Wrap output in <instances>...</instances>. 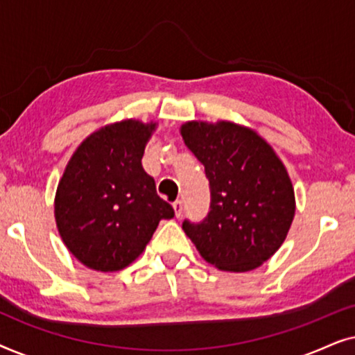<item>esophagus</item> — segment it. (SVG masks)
I'll use <instances>...</instances> for the list:
<instances>
[{
	"mask_svg": "<svg viewBox=\"0 0 355 355\" xmlns=\"http://www.w3.org/2000/svg\"><path fill=\"white\" fill-rule=\"evenodd\" d=\"M173 208H174V215H176V218H181V215H182V202L176 200L173 203Z\"/></svg>",
	"mask_w": 355,
	"mask_h": 355,
	"instance_id": "esophagus-1",
	"label": "esophagus"
}]
</instances>
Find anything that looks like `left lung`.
I'll return each mask as SVG.
<instances>
[{"mask_svg":"<svg viewBox=\"0 0 355 355\" xmlns=\"http://www.w3.org/2000/svg\"><path fill=\"white\" fill-rule=\"evenodd\" d=\"M181 135L205 166L211 198L205 220H184V232L216 268H259L294 220V189L283 162L255 130L230 121H191Z\"/></svg>","mask_w":355,"mask_h":355,"instance_id":"8db88e82","label":"left lung"}]
</instances>
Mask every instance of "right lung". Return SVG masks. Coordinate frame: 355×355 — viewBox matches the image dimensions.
<instances>
[{"label": "right lung", "instance_id": "right-lung-1", "mask_svg": "<svg viewBox=\"0 0 355 355\" xmlns=\"http://www.w3.org/2000/svg\"><path fill=\"white\" fill-rule=\"evenodd\" d=\"M155 125L125 119L98 129L79 145L58 184V231L71 254L92 270L125 268L158 223L174 216L142 168Z\"/></svg>", "mask_w": 355, "mask_h": 355}]
</instances>
